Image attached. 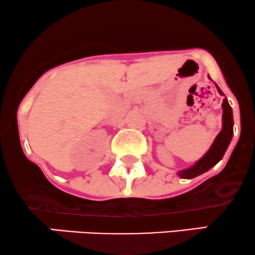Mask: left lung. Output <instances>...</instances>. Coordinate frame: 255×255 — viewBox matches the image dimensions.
Listing matches in <instances>:
<instances>
[{"label": "left lung", "mask_w": 255, "mask_h": 255, "mask_svg": "<svg viewBox=\"0 0 255 255\" xmlns=\"http://www.w3.org/2000/svg\"><path fill=\"white\" fill-rule=\"evenodd\" d=\"M217 90L222 96H225L224 93L220 90V88L216 84ZM223 108V116H222V130L217 135L216 138L204 155L201 156L194 165L190 167L183 168L179 170L177 174L181 178L184 179H191L194 177L200 176V174L207 172L210 168H212L214 165H217L220 160L224 156L225 151H227L229 144H230L231 139H233L234 135V117H233V108L229 105L228 99L224 97L222 104Z\"/></svg>", "instance_id": "1"}]
</instances>
